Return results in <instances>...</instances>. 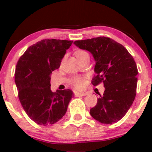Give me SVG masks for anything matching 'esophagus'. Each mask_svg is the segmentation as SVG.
Returning <instances> with one entry per match:
<instances>
[{"label": "esophagus", "instance_id": "esophagus-1", "mask_svg": "<svg viewBox=\"0 0 152 152\" xmlns=\"http://www.w3.org/2000/svg\"><path fill=\"white\" fill-rule=\"evenodd\" d=\"M88 95V93H86V92H82V93H79V92H76V94H75V96H86Z\"/></svg>", "mask_w": 152, "mask_h": 152}]
</instances>
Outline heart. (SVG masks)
Here are the masks:
<instances>
[{"label":"heart","mask_w":152,"mask_h":152,"mask_svg":"<svg viewBox=\"0 0 152 152\" xmlns=\"http://www.w3.org/2000/svg\"><path fill=\"white\" fill-rule=\"evenodd\" d=\"M75 55H76V58H78V60H81V58H83V57L86 56H88V54L86 53L84 50H78L75 52ZM73 85L77 89H81L83 87V85H84V82H83V80L80 78H76L73 81Z\"/></svg>","instance_id":"heart-1"}]
</instances>
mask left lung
<instances>
[{
  "label": "left lung",
  "mask_w": 152,
  "mask_h": 152,
  "mask_svg": "<svg viewBox=\"0 0 152 152\" xmlns=\"http://www.w3.org/2000/svg\"><path fill=\"white\" fill-rule=\"evenodd\" d=\"M74 43L93 55L96 76L92 84L96 86L103 82L105 87L90 114L102 124L116 123L125 116L136 96L138 70L134 58L124 46L104 36Z\"/></svg>",
  "instance_id": "left-lung-1"
}]
</instances>
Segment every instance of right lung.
I'll list each match as a JSON object with an SVG mask.
<instances>
[{"label":"right lung","instance_id":"add662e5","mask_svg":"<svg viewBox=\"0 0 152 152\" xmlns=\"http://www.w3.org/2000/svg\"><path fill=\"white\" fill-rule=\"evenodd\" d=\"M73 41L44 39L32 45L20 56L15 72L18 98L24 111L38 125L56 123L66 114L70 89L50 90V76L60 67Z\"/></svg>","mask_w":152,"mask_h":152}]
</instances>
